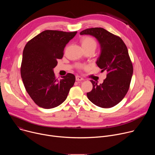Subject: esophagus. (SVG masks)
Returning a JSON list of instances; mask_svg holds the SVG:
<instances>
[{
	"label": "esophagus",
	"instance_id": "esophagus-1",
	"mask_svg": "<svg viewBox=\"0 0 155 155\" xmlns=\"http://www.w3.org/2000/svg\"><path fill=\"white\" fill-rule=\"evenodd\" d=\"M84 79L82 78V77H80V76H76V81H82V80H83Z\"/></svg>",
	"mask_w": 155,
	"mask_h": 155
}]
</instances>
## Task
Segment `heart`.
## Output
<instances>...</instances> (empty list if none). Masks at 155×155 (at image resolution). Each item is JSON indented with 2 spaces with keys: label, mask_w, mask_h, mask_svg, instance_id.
I'll use <instances>...</instances> for the list:
<instances>
[{
  "label": "heart",
  "mask_w": 155,
  "mask_h": 155,
  "mask_svg": "<svg viewBox=\"0 0 155 155\" xmlns=\"http://www.w3.org/2000/svg\"><path fill=\"white\" fill-rule=\"evenodd\" d=\"M81 45L82 47H96V41L90 37H86L82 38L81 40ZM80 68H83L80 66Z\"/></svg>",
  "instance_id": "1"
}]
</instances>
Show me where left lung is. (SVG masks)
Wrapping results in <instances>:
<instances>
[{"label": "left lung", "instance_id": "left-lung-1", "mask_svg": "<svg viewBox=\"0 0 155 155\" xmlns=\"http://www.w3.org/2000/svg\"><path fill=\"white\" fill-rule=\"evenodd\" d=\"M80 35H90L99 41L101 53L96 64L107 71V78L102 84L91 80L93 90L87 93L91 102L102 108H110L117 105L124 97L129 90L133 67L127 48L122 39L101 28L82 31Z\"/></svg>", "mask_w": 155, "mask_h": 155}]
</instances>
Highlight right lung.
Listing matches in <instances>:
<instances>
[{
  "label": "right lung",
  "mask_w": 155,
  "mask_h": 155,
  "mask_svg": "<svg viewBox=\"0 0 155 155\" xmlns=\"http://www.w3.org/2000/svg\"><path fill=\"white\" fill-rule=\"evenodd\" d=\"M77 32L47 30L40 33L26 45L21 66V76L26 90L40 107L53 108L68 97L75 81L72 74L56 79L53 69L62 59L65 45Z\"/></svg>",
  "instance_id": "right-lung-1"
}]
</instances>
